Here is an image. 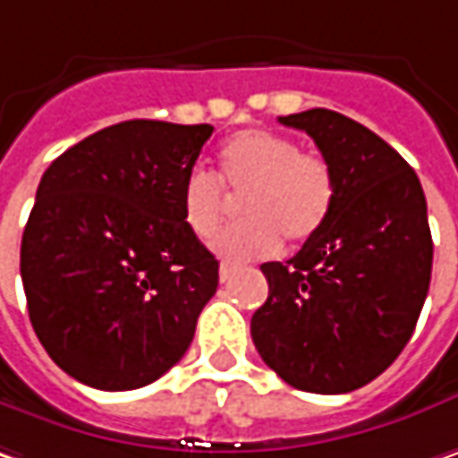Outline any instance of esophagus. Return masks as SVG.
I'll use <instances>...</instances> for the list:
<instances>
[{
	"label": "esophagus",
	"mask_w": 458,
	"mask_h": 458,
	"mask_svg": "<svg viewBox=\"0 0 458 458\" xmlns=\"http://www.w3.org/2000/svg\"><path fill=\"white\" fill-rule=\"evenodd\" d=\"M235 271H238V264H230V261H223V264H220V282H230Z\"/></svg>",
	"instance_id": "34e87169"
}]
</instances>
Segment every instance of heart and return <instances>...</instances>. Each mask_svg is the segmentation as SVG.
Masks as SVG:
<instances>
[{"label":"heart","mask_w":458,"mask_h":458,"mask_svg":"<svg viewBox=\"0 0 458 458\" xmlns=\"http://www.w3.org/2000/svg\"><path fill=\"white\" fill-rule=\"evenodd\" d=\"M220 178L233 197H243L246 220L223 230L212 241V250L235 261L267 259L282 249V238L292 246L310 241L326 225L338 190L326 156L300 150L292 138L271 130H241L225 140ZM222 185L202 166L184 174L179 202L191 235L209 238L220 228L230 208Z\"/></svg>","instance_id":"obj_1"}]
</instances>
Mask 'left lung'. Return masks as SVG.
Returning a JSON list of instances; mask_svg holds the SVG:
<instances>
[{"label":"left lung","instance_id":"8db88e82","mask_svg":"<svg viewBox=\"0 0 458 458\" xmlns=\"http://www.w3.org/2000/svg\"><path fill=\"white\" fill-rule=\"evenodd\" d=\"M305 130L335 171V205L287 264L261 267L268 297L250 318L256 351L287 385L364 387L408 346L433 267L418 174L377 132L333 110L279 117Z\"/></svg>","mask_w":458,"mask_h":458}]
</instances>
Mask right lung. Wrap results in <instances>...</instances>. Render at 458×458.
Returning <instances> with one entry per match:
<instances>
[{
  "label": "right lung",
  "instance_id": "right-lung-1",
  "mask_svg": "<svg viewBox=\"0 0 458 458\" xmlns=\"http://www.w3.org/2000/svg\"><path fill=\"white\" fill-rule=\"evenodd\" d=\"M209 135L128 120L43 174L20 274L35 335L76 382L146 387L187 353L220 264L184 225L179 190Z\"/></svg>",
  "mask_w": 458,
  "mask_h": 458
}]
</instances>
